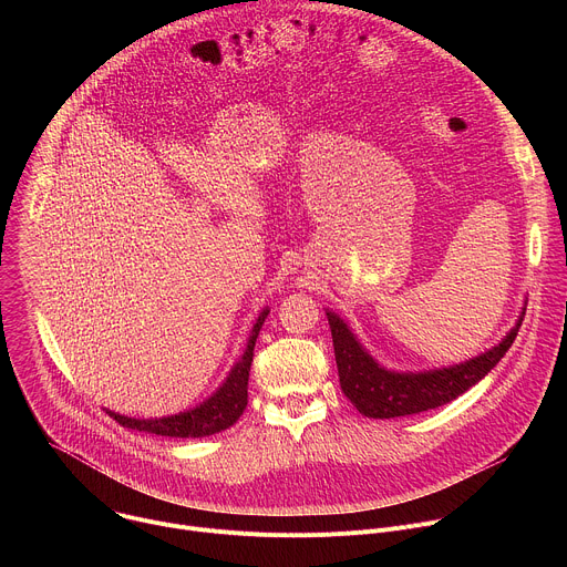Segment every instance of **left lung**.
I'll use <instances>...</instances> for the list:
<instances>
[{
	"instance_id": "obj_1",
	"label": "left lung",
	"mask_w": 567,
	"mask_h": 567,
	"mask_svg": "<svg viewBox=\"0 0 567 567\" xmlns=\"http://www.w3.org/2000/svg\"><path fill=\"white\" fill-rule=\"evenodd\" d=\"M326 313L332 330L341 390L361 415L372 420H390L444 406V403L453 401L480 379L487 377V372L498 365V361L516 341V334L525 318V307L516 320V326L492 350L464 363L422 372H399L383 368L359 343L357 334L348 328V322L339 313L330 309H326Z\"/></svg>"
}]
</instances>
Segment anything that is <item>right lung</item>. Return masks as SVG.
<instances>
[{
	"label": "right lung",
	"instance_id": "right-lung-1",
	"mask_svg": "<svg viewBox=\"0 0 567 567\" xmlns=\"http://www.w3.org/2000/svg\"><path fill=\"white\" fill-rule=\"evenodd\" d=\"M269 313V307H265L256 320V326L251 330V337L247 341V350L241 354V359L230 368L228 377L224 383L208 396L204 399L199 406L168 415V417H154V420H136L127 415H118L110 409V417H114L121 426L132 429V431H143L152 435H164V437H206L226 431L233 426L239 415L247 409V388H249V372H251V361H254V348L260 334L262 322Z\"/></svg>",
	"mask_w": 567,
	"mask_h": 567
}]
</instances>
